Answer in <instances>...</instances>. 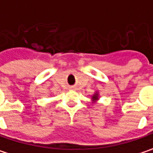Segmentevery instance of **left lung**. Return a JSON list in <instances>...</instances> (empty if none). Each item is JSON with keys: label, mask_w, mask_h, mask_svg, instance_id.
Masks as SVG:
<instances>
[{"label": "left lung", "mask_w": 153, "mask_h": 153, "mask_svg": "<svg viewBox=\"0 0 153 153\" xmlns=\"http://www.w3.org/2000/svg\"><path fill=\"white\" fill-rule=\"evenodd\" d=\"M98 97H99V96H98V93L97 92H96L94 95H93L92 97H91V99H92L93 103H96V102L98 100V98H99Z\"/></svg>", "instance_id": "obj_1"}]
</instances>
